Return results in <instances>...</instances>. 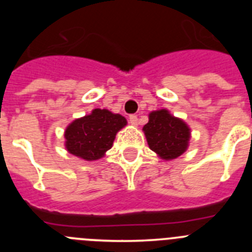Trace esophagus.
Returning a JSON list of instances; mask_svg holds the SVG:
<instances>
[{"mask_svg": "<svg viewBox=\"0 0 252 252\" xmlns=\"http://www.w3.org/2000/svg\"><path fill=\"white\" fill-rule=\"evenodd\" d=\"M128 121H130V124L132 125V126H136V125H137V116L131 115L130 120H128Z\"/></svg>", "mask_w": 252, "mask_h": 252, "instance_id": "1", "label": "esophagus"}]
</instances>
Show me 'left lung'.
Instances as JSON below:
<instances>
[{"instance_id": "8db88e82", "label": "left lung", "mask_w": 252, "mask_h": 252, "mask_svg": "<svg viewBox=\"0 0 252 252\" xmlns=\"http://www.w3.org/2000/svg\"><path fill=\"white\" fill-rule=\"evenodd\" d=\"M149 148L164 160L180 157L188 149L190 130L183 120L171 116L168 110L153 111L144 126Z\"/></svg>"}]
</instances>
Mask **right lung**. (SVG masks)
I'll list each match as a JSON object with an SVG mask.
<instances>
[{"label":"right lung","instance_id":"add662e5","mask_svg":"<svg viewBox=\"0 0 252 252\" xmlns=\"http://www.w3.org/2000/svg\"><path fill=\"white\" fill-rule=\"evenodd\" d=\"M127 124L124 116L95 108L91 115L77 119L65 128V148L81 159L98 160L112 148L116 133Z\"/></svg>","mask_w":252,"mask_h":252}]
</instances>
